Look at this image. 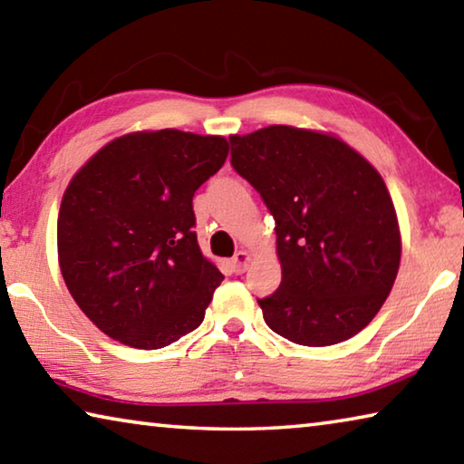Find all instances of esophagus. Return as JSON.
<instances>
[{
  "label": "esophagus",
  "mask_w": 464,
  "mask_h": 464,
  "mask_svg": "<svg viewBox=\"0 0 464 464\" xmlns=\"http://www.w3.org/2000/svg\"><path fill=\"white\" fill-rule=\"evenodd\" d=\"M249 260H251V257H249L247 251L239 249L237 254L233 256V260H231L233 272H235V274H243V272H246V270H247V264H249Z\"/></svg>",
  "instance_id": "obj_1"
}]
</instances>
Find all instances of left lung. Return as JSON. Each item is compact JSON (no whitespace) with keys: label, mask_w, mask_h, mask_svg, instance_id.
I'll list each match as a JSON object with an SVG mask.
<instances>
[{"label":"left lung","mask_w":464,"mask_h":464,"mask_svg":"<svg viewBox=\"0 0 464 464\" xmlns=\"http://www.w3.org/2000/svg\"><path fill=\"white\" fill-rule=\"evenodd\" d=\"M229 143L233 169L276 223L282 282L257 298L264 321L313 348L356 335L387 301L401 260L381 174L343 140L285 124Z\"/></svg>","instance_id":"left-lung-1"}]
</instances>
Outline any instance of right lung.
Returning <instances> with one entry per match:
<instances>
[{"label":"right lung","instance_id":"right-lung-1","mask_svg":"<svg viewBox=\"0 0 464 464\" xmlns=\"http://www.w3.org/2000/svg\"><path fill=\"white\" fill-rule=\"evenodd\" d=\"M223 137L130 132L77 171L63 194V280L93 325L140 350L202 324L223 274L196 239L194 192L223 168Z\"/></svg>","mask_w":464,"mask_h":464}]
</instances>
